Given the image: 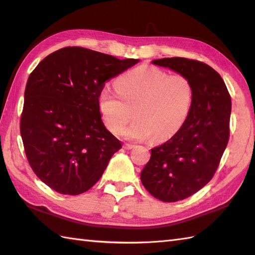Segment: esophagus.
I'll return each instance as SVG.
<instances>
[{
	"mask_svg": "<svg viewBox=\"0 0 255 255\" xmlns=\"http://www.w3.org/2000/svg\"><path fill=\"white\" fill-rule=\"evenodd\" d=\"M133 147H134V144H131V143H125L124 144V148L125 149H128V150L129 149H132Z\"/></svg>",
	"mask_w": 255,
	"mask_h": 255,
	"instance_id": "obj_1",
	"label": "esophagus"
}]
</instances>
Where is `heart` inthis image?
I'll list each match as a JSON object with an SVG mask.
<instances>
[{
    "label": "heart",
    "instance_id": "1",
    "mask_svg": "<svg viewBox=\"0 0 255 255\" xmlns=\"http://www.w3.org/2000/svg\"><path fill=\"white\" fill-rule=\"evenodd\" d=\"M116 92L105 88L99 96L103 121L110 131L129 139L161 141L180 130L191 112L194 89L185 75L169 74L152 66H141L121 75Z\"/></svg>",
    "mask_w": 255,
    "mask_h": 255
}]
</instances>
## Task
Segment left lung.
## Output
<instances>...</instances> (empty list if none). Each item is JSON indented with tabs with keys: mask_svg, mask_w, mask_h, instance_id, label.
I'll use <instances>...</instances> for the list:
<instances>
[{
	"mask_svg": "<svg viewBox=\"0 0 255 255\" xmlns=\"http://www.w3.org/2000/svg\"><path fill=\"white\" fill-rule=\"evenodd\" d=\"M152 63L185 75L194 89L185 123L166 142L151 149L140 175L153 197L173 203L192 196L214 177L230 136L231 97L220 74L202 61L173 57Z\"/></svg>",
	"mask_w": 255,
	"mask_h": 255,
	"instance_id": "8db88e82",
	"label": "left lung"
}]
</instances>
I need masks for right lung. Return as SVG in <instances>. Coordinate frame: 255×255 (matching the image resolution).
<instances>
[{
	"label": "right lung",
	"instance_id": "add662e5",
	"mask_svg": "<svg viewBox=\"0 0 255 255\" xmlns=\"http://www.w3.org/2000/svg\"><path fill=\"white\" fill-rule=\"evenodd\" d=\"M139 62L82 47L47 56L27 81L20 116L26 158L38 178L64 195L82 194L104 173L119 140L101 119L105 83Z\"/></svg>",
	"mask_w": 255,
	"mask_h": 255
}]
</instances>
